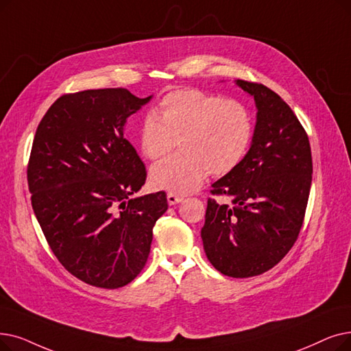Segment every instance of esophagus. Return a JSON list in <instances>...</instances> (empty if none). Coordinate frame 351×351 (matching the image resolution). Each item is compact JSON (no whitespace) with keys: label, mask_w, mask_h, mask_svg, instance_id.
<instances>
[{"label":"esophagus","mask_w":351,"mask_h":351,"mask_svg":"<svg viewBox=\"0 0 351 351\" xmlns=\"http://www.w3.org/2000/svg\"><path fill=\"white\" fill-rule=\"evenodd\" d=\"M167 204L169 205H176V204H179V202H182L184 201V196H179V195H175V193H172V192H169L167 193Z\"/></svg>","instance_id":"obj_1"}]
</instances>
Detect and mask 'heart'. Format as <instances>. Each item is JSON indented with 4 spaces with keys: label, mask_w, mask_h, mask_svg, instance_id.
Instances as JSON below:
<instances>
[{
    "label": "heart",
    "mask_w": 351,
    "mask_h": 351,
    "mask_svg": "<svg viewBox=\"0 0 351 351\" xmlns=\"http://www.w3.org/2000/svg\"><path fill=\"white\" fill-rule=\"evenodd\" d=\"M178 143L182 150L150 169L158 189L191 193L208 173L232 172L245 158L252 141L248 109L234 99H222L196 88L166 95L159 110H149L139 125V146L152 160L166 156Z\"/></svg>",
    "instance_id": "b5f03b06"
}]
</instances>
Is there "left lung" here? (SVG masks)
Segmentation results:
<instances>
[{"label":"left lung","mask_w":351,"mask_h":351,"mask_svg":"<svg viewBox=\"0 0 351 351\" xmlns=\"http://www.w3.org/2000/svg\"><path fill=\"white\" fill-rule=\"evenodd\" d=\"M255 100L256 123L245 158L212 184L201 231L209 263L232 278L271 269L293 248L308 202V136L291 108L260 83L235 82Z\"/></svg>","instance_id":"8db88e82"}]
</instances>
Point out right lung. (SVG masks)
Returning a JSON list of instances; mask_svg holds the SVG:
<instances>
[{
	"label": "right lung",
	"mask_w": 351,
	"mask_h": 351,
	"mask_svg": "<svg viewBox=\"0 0 351 351\" xmlns=\"http://www.w3.org/2000/svg\"><path fill=\"white\" fill-rule=\"evenodd\" d=\"M150 99L121 87L64 95L34 136L27 180L37 221L60 264L93 287L114 289L139 276L167 209L163 191L132 196L146 167L123 129Z\"/></svg>",
	"instance_id": "1"
}]
</instances>
